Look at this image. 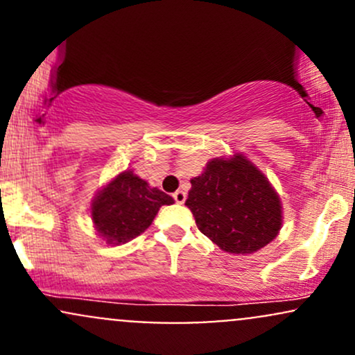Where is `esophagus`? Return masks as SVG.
<instances>
[{
  "label": "esophagus",
  "mask_w": 355,
  "mask_h": 355,
  "mask_svg": "<svg viewBox=\"0 0 355 355\" xmlns=\"http://www.w3.org/2000/svg\"><path fill=\"white\" fill-rule=\"evenodd\" d=\"M173 199L177 204H184L185 199H187V196H185L184 190H177V192L173 193Z\"/></svg>",
  "instance_id": "1"
}]
</instances>
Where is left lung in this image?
Wrapping results in <instances>:
<instances>
[{
    "label": "left lung",
    "instance_id": "8db88e82",
    "mask_svg": "<svg viewBox=\"0 0 355 355\" xmlns=\"http://www.w3.org/2000/svg\"><path fill=\"white\" fill-rule=\"evenodd\" d=\"M192 189L185 206L200 233L221 250L246 255L270 243L282 226V204L266 175L246 156L212 158Z\"/></svg>",
    "mask_w": 355,
    "mask_h": 355
}]
</instances>
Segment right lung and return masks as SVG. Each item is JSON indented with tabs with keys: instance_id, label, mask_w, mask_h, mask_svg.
<instances>
[{
	"instance_id": "add662e5",
	"label": "right lung",
	"mask_w": 355,
	"mask_h": 355,
	"mask_svg": "<svg viewBox=\"0 0 355 355\" xmlns=\"http://www.w3.org/2000/svg\"><path fill=\"white\" fill-rule=\"evenodd\" d=\"M175 200L130 170L112 178L92 200V221L109 245L128 243L151 226L159 207Z\"/></svg>"
}]
</instances>
